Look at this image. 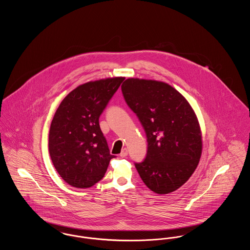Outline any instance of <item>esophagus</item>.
<instances>
[{
    "mask_svg": "<svg viewBox=\"0 0 250 250\" xmlns=\"http://www.w3.org/2000/svg\"><path fill=\"white\" fill-rule=\"evenodd\" d=\"M127 155H128V151H127V149H126V148H124V149L122 150L121 154H120V156H121V157H125Z\"/></svg>",
    "mask_w": 250,
    "mask_h": 250,
    "instance_id": "obj_1",
    "label": "esophagus"
}]
</instances>
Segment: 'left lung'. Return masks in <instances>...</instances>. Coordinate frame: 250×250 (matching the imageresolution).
I'll return each mask as SVG.
<instances>
[{
  "mask_svg": "<svg viewBox=\"0 0 250 250\" xmlns=\"http://www.w3.org/2000/svg\"><path fill=\"white\" fill-rule=\"evenodd\" d=\"M122 92L147 137L146 158L135 164L143 183L161 195L177 190L190 178L202 155V130L195 111L163 82L129 78Z\"/></svg>",
  "mask_w": 250,
  "mask_h": 250,
  "instance_id": "8db88e82",
  "label": "left lung"
}]
</instances>
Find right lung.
Instances as JSON below:
<instances>
[{
    "label": "right lung",
    "instance_id": "add662e5",
    "mask_svg": "<svg viewBox=\"0 0 250 250\" xmlns=\"http://www.w3.org/2000/svg\"><path fill=\"white\" fill-rule=\"evenodd\" d=\"M125 78H107L75 88L61 102L50 124L48 151L64 182L77 188L93 187L104 177L114 155L99 117Z\"/></svg>",
    "mask_w": 250,
    "mask_h": 250
}]
</instances>
